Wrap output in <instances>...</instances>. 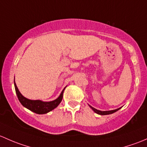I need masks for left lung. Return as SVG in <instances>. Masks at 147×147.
Masks as SVG:
<instances>
[{
  "instance_id": "left-lung-1",
  "label": "left lung",
  "mask_w": 147,
  "mask_h": 147,
  "mask_svg": "<svg viewBox=\"0 0 147 147\" xmlns=\"http://www.w3.org/2000/svg\"><path fill=\"white\" fill-rule=\"evenodd\" d=\"M90 108L93 109V111L95 112V113H97V114L98 115H110V114H112V113H115V112H117V110H119V109L121 108H118V109H116V110H109V111H100V110H97V109L94 108V107L90 106Z\"/></svg>"
}]
</instances>
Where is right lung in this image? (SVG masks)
<instances>
[{
	"label": "right lung",
	"mask_w": 147,
	"mask_h": 147,
	"mask_svg": "<svg viewBox=\"0 0 147 147\" xmlns=\"http://www.w3.org/2000/svg\"><path fill=\"white\" fill-rule=\"evenodd\" d=\"M14 84H15V88H16V92L17 96L18 98V100L20 102V103L25 107L26 108L29 109L31 111L34 112V113H37V114H46V113H49V112L51 111L56 108L60 102H61L63 98V93L64 89L62 90V92L60 94L59 97L57 99L51 101V102H43V101L39 100H29L24 97L20 93V92L18 90L17 86H16V82L14 80Z\"/></svg>",
	"instance_id": "1"
}]
</instances>
